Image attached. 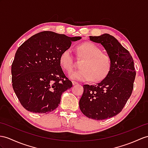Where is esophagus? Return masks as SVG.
Listing matches in <instances>:
<instances>
[{
	"mask_svg": "<svg viewBox=\"0 0 148 148\" xmlns=\"http://www.w3.org/2000/svg\"><path fill=\"white\" fill-rule=\"evenodd\" d=\"M72 84H73V85H75L78 84V83L77 82H75V81H72Z\"/></svg>",
	"mask_w": 148,
	"mask_h": 148,
	"instance_id": "34e87169",
	"label": "esophagus"
}]
</instances>
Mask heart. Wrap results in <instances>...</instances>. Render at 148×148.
I'll list each match as a JSON object with an SVG mask.
<instances>
[{"label":"heart","instance_id":"1","mask_svg":"<svg viewBox=\"0 0 148 148\" xmlns=\"http://www.w3.org/2000/svg\"><path fill=\"white\" fill-rule=\"evenodd\" d=\"M79 54L84 58L80 64V69L73 70L68 76L73 80L93 82L101 81L109 74L111 68V60L109 56L102 51L94 43L85 42L78 46ZM61 66L66 71H70L73 67V51L67 48L61 54L60 58Z\"/></svg>","mask_w":148,"mask_h":148}]
</instances>
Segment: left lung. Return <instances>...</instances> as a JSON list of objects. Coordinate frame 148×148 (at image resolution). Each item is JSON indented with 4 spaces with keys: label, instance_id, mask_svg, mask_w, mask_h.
<instances>
[{
    "label": "left lung",
    "instance_id": "1",
    "mask_svg": "<svg viewBox=\"0 0 148 148\" xmlns=\"http://www.w3.org/2000/svg\"><path fill=\"white\" fill-rule=\"evenodd\" d=\"M89 37L90 40L105 48L111 60V68L101 82L84 85L79 106L85 116L100 121L121 112L131 95L136 71L131 54L116 38L106 33Z\"/></svg>",
    "mask_w": 148,
    "mask_h": 148
}]
</instances>
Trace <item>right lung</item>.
<instances>
[{
	"label": "right lung",
	"mask_w": 148,
	"mask_h": 148,
	"mask_svg": "<svg viewBox=\"0 0 148 148\" xmlns=\"http://www.w3.org/2000/svg\"><path fill=\"white\" fill-rule=\"evenodd\" d=\"M81 38L42 31L19 46L12 64V82L25 109L48 114L58 107L62 93L72 86L60 66L61 54Z\"/></svg>",
	"instance_id": "right-lung-1"
}]
</instances>
